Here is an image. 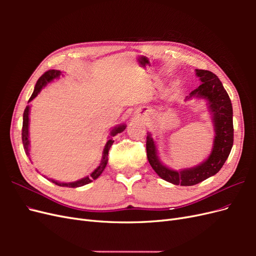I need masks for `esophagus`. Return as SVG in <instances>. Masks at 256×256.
<instances>
[{
    "mask_svg": "<svg viewBox=\"0 0 256 256\" xmlns=\"http://www.w3.org/2000/svg\"><path fill=\"white\" fill-rule=\"evenodd\" d=\"M140 115H141V114H140ZM142 115H143V114H142Z\"/></svg>",
    "mask_w": 256,
    "mask_h": 256,
    "instance_id": "esophagus-1",
    "label": "esophagus"
}]
</instances>
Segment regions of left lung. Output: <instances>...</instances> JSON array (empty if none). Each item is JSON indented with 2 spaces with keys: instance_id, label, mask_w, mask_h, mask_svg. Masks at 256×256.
I'll use <instances>...</instances> for the list:
<instances>
[{
  "instance_id": "8db88e82",
  "label": "left lung",
  "mask_w": 256,
  "mask_h": 256,
  "mask_svg": "<svg viewBox=\"0 0 256 256\" xmlns=\"http://www.w3.org/2000/svg\"><path fill=\"white\" fill-rule=\"evenodd\" d=\"M196 72L202 83L190 92L187 100L192 97L204 98L208 102V106L212 111L216 136L214 147L208 158L194 168L174 171L160 162L156 144L150 134L146 136V152L150 164L162 180L174 184L193 186L218 173L226 164L234 142L233 108L228 94L218 76L212 72L196 69Z\"/></svg>"
}]
</instances>
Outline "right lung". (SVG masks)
Wrapping results in <instances>:
<instances>
[{"mask_svg":"<svg viewBox=\"0 0 256 256\" xmlns=\"http://www.w3.org/2000/svg\"><path fill=\"white\" fill-rule=\"evenodd\" d=\"M62 74V72L60 70H56V69H50V70L46 72L40 79H38L36 85H35V88H34V92L32 96H30L28 102H32V100L40 94V92L42 90L44 86H46L49 82L53 81L54 79L58 78V76ZM28 114H30V106H28L24 110V113H23V124H22V143H23V148H24V152L26 154H30L28 152V145H30V140H28ZM126 129V125H120L118 127H115L112 131L110 136H115L118 134H120L122 131H124ZM114 140L113 138H111L110 140H108L106 146H104V152H102V162H100L99 166L95 170L94 172H92L90 176H86L82 178V180H76V182H56V180H51V182L53 184H56L58 186H60V187H69V188H76V187H81V186H84V184H90V182L95 180L96 178H98L100 176V174H102L104 172V168L106 166V164H108V154H109V150L110 147L112 146Z\"/></svg>","mask_w":256,"mask_h":256,"instance_id":"1","label":"right lung"}]
</instances>
